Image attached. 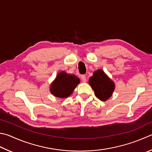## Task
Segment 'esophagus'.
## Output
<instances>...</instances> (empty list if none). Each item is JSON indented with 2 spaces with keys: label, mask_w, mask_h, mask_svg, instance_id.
<instances>
[{
  "label": "esophagus",
  "mask_w": 152,
  "mask_h": 152,
  "mask_svg": "<svg viewBox=\"0 0 152 152\" xmlns=\"http://www.w3.org/2000/svg\"><path fill=\"white\" fill-rule=\"evenodd\" d=\"M81 80L83 82H86V77L85 75H82Z\"/></svg>",
  "instance_id": "34e87169"
}]
</instances>
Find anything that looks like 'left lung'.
<instances>
[{"instance_id":"8db88e82","label":"left lung","mask_w":152,"mask_h":152,"mask_svg":"<svg viewBox=\"0 0 152 152\" xmlns=\"http://www.w3.org/2000/svg\"><path fill=\"white\" fill-rule=\"evenodd\" d=\"M88 82L94 91L95 96L103 102L108 100L115 90L114 82L101 69L94 72Z\"/></svg>"}]
</instances>
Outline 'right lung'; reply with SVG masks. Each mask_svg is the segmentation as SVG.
Returning a JSON list of instances; mask_svg holds the SVG:
<instances>
[{
  "instance_id": "obj_1",
  "label": "right lung",
  "mask_w": 152,
  "mask_h": 152,
  "mask_svg": "<svg viewBox=\"0 0 152 152\" xmlns=\"http://www.w3.org/2000/svg\"><path fill=\"white\" fill-rule=\"evenodd\" d=\"M80 82V79L74 74H67L62 71L57 74L56 78L52 82L50 91L52 95L57 98H68L72 94Z\"/></svg>"
}]
</instances>
